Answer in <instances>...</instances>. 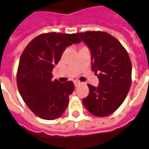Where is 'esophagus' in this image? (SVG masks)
I'll return each mask as SVG.
<instances>
[{
	"label": "esophagus",
	"mask_w": 149,
	"mask_h": 149,
	"mask_svg": "<svg viewBox=\"0 0 149 149\" xmlns=\"http://www.w3.org/2000/svg\"><path fill=\"white\" fill-rule=\"evenodd\" d=\"M80 84H81V82H79V81H77V80L74 81V86H76V87L78 86H79Z\"/></svg>",
	"instance_id": "esophagus-1"
}]
</instances>
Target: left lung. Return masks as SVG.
Instances as JSON below:
<instances>
[{
  "label": "left lung",
  "instance_id": "obj_1",
  "mask_svg": "<svg viewBox=\"0 0 149 149\" xmlns=\"http://www.w3.org/2000/svg\"><path fill=\"white\" fill-rule=\"evenodd\" d=\"M77 35L89 47L92 70L99 79L98 87L88 85L89 94L82 102L95 116L107 117L118 109L130 91V58L120 42L107 32L88 31Z\"/></svg>",
  "mask_w": 149,
  "mask_h": 149
}]
</instances>
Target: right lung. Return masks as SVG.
Returning a JSON list of instances; mask_svg holds the SVG:
<instances>
[{
    "label": "right lung",
    "mask_w": 149,
    "mask_h": 149,
    "mask_svg": "<svg viewBox=\"0 0 149 149\" xmlns=\"http://www.w3.org/2000/svg\"><path fill=\"white\" fill-rule=\"evenodd\" d=\"M81 42L77 34L57 32L36 36L21 54L17 73L19 92L26 104L38 117L52 120L67 109L72 81L52 80V70L67 46Z\"/></svg>",
    "instance_id": "1"
}]
</instances>
